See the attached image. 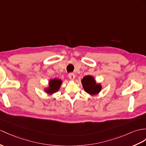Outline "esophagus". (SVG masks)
Returning <instances> with one entry per match:
<instances>
[{
  "label": "esophagus",
  "mask_w": 146,
  "mask_h": 146,
  "mask_svg": "<svg viewBox=\"0 0 146 146\" xmlns=\"http://www.w3.org/2000/svg\"><path fill=\"white\" fill-rule=\"evenodd\" d=\"M68 76H69V79L70 80H74V79H75V77H76V75L74 73H72V72H70L68 74Z\"/></svg>",
  "instance_id": "34e87169"
}]
</instances>
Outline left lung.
Here are the masks:
<instances>
[{
  "label": "left lung",
  "mask_w": 146,
  "mask_h": 146,
  "mask_svg": "<svg viewBox=\"0 0 146 146\" xmlns=\"http://www.w3.org/2000/svg\"><path fill=\"white\" fill-rule=\"evenodd\" d=\"M82 83L84 90L91 95L98 94L102 88L101 85L96 84L94 78L90 76H85L82 80Z\"/></svg>",
  "instance_id": "8db88e82"
}]
</instances>
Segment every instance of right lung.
Segmentation results:
<instances>
[{
	"instance_id": "obj_1",
	"label": "right lung",
	"mask_w": 146,
	"mask_h": 146,
	"mask_svg": "<svg viewBox=\"0 0 146 146\" xmlns=\"http://www.w3.org/2000/svg\"><path fill=\"white\" fill-rule=\"evenodd\" d=\"M62 83V81L61 80L59 79H54V80H51L49 81V87L46 89V92L49 94H52V93H54V92H57L61 86Z\"/></svg>"
}]
</instances>
